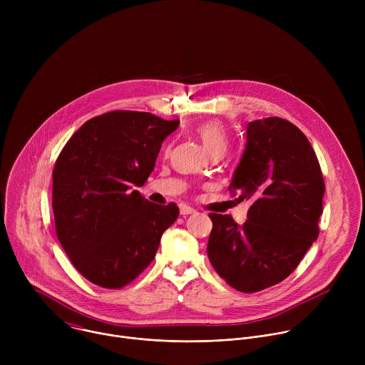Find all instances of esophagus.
Here are the masks:
<instances>
[{"mask_svg":"<svg viewBox=\"0 0 365 365\" xmlns=\"http://www.w3.org/2000/svg\"><path fill=\"white\" fill-rule=\"evenodd\" d=\"M196 211L193 210V207L187 206V205H180V215L186 217V215H190V214H195Z\"/></svg>","mask_w":365,"mask_h":365,"instance_id":"34e87169","label":"esophagus"}]
</instances>
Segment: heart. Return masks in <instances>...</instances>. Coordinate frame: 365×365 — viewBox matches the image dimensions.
Segmentation results:
<instances>
[{
  "label": "heart",
  "mask_w": 365,
  "mask_h": 365,
  "mask_svg": "<svg viewBox=\"0 0 365 365\" xmlns=\"http://www.w3.org/2000/svg\"><path fill=\"white\" fill-rule=\"evenodd\" d=\"M195 134L202 143L206 153H210L217 148H227L228 144V134L227 128L220 121H206L199 124L195 128Z\"/></svg>",
  "instance_id": "heart-1"
}]
</instances>
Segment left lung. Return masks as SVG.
Returning a JSON list of instances; mask_svg holds the SVG:
<instances>
[{
    "instance_id": "8db88e82",
    "label": "left lung",
    "mask_w": 365,
    "mask_h": 365,
    "mask_svg": "<svg viewBox=\"0 0 365 365\" xmlns=\"http://www.w3.org/2000/svg\"><path fill=\"white\" fill-rule=\"evenodd\" d=\"M231 192L251 200L247 221L210 214L206 252L234 289L254 293L284 280L319 235L325 183L306 135L279 117L247 125V144Z\"/></svg>"
}]
</instances>
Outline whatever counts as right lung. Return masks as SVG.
Listing matches in <instances>:
<instances>
[{"instance_id":"obj_1","label":"right lung","mask_w":365,"mask_h":365,"mask_svg":"<svg viewBox=\"0 0 365 365\" xmlns=\"http://www.w3.org/2000/svg\"><path fill=\"white\" fill-rule=\"evenodd\" d=\"M179 127L150 113L113 111L86 121L53 169L56 235L75 269L106 289H121L150 266L176 203L148 202L143 186L162 143Z\"/></svg>"}]
</instances>
